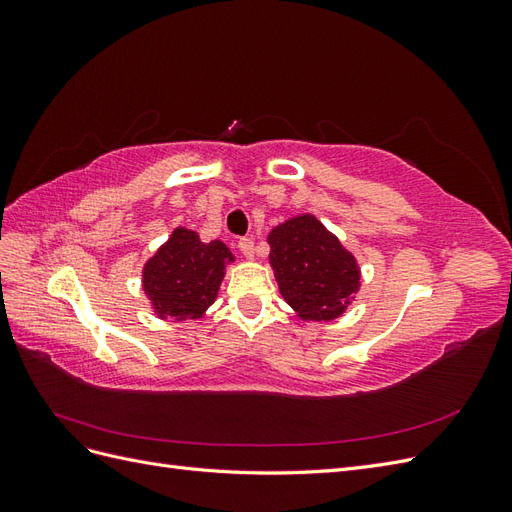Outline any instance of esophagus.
I'll return each mask as SVG.
<instances>
[{
  "label": "esophagus",
  "instance_id": "esophagus-1",
  "mask_svg": "<svg viewBox=\"0 0 512 512\" xmlns=\"http://www.w3.org/2000/svg\"><path fill=\"white\" fill-rule=\"evenodd\" d=\"M239 250L245 258H254V241L252 239H239Z\"/></svg>",
  "mask_w": 512,
  "mask_h": 512
}]
</instances>
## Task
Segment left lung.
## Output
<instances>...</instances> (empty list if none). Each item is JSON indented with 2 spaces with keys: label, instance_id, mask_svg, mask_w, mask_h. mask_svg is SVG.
<instances>
[{
  "label": "left lung",
  "instance_id": "obj_1",
  "mask_svg": "<svg viewBox=\"0 0 512 512\" xmlns=\"http://www.w3.org/2000/svg\"><path fill=\"white\" fill-rule=\"evenodd\" d=\"M271 267L286 303L303 320L339 318L361 288L359 262L314 215L275 226Z\"/></svg>",
  "mask_w": 512,
  "mask_h": 512
}]
</instances>
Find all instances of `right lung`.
Returning a JSON list of instances; mask_svg holds the SVG:
<instances>
[{"mask_svg": "<svg viewBox=\"0 0 512 512\" xmlns=\"http://www.w3.org/2000/svg\"><path fill=\"white\" fill-rule=\"evenodd\" d=\"M232 260L222 241L203 243L194 230L175 228L143 267V290L153 312L162 320L200 318L218 297Z\"/></svg>", "mask_w": 512, "mask_h": 512, "instance_id": "obj_1", "label": "right lung"}]
</instances>
